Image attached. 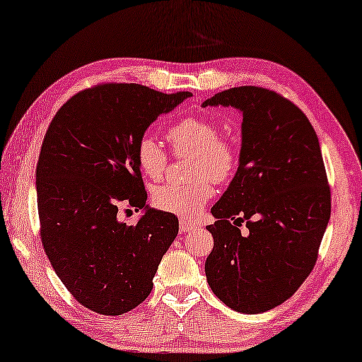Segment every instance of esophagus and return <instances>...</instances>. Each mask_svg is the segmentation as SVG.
<instances>
[{
  "instance_id": "esophagus-1",
  "label": "esophagus",
  "mask_w": 362,
  "mask_h": 362,
  "mask_svg": "<svg viewBox=\"0 0 362 362\" xmlns=\"http://www.w3.org/2000/svg\"><path fill=\"white\" fill-rule=\"evenodd\" d=\"M179 228H180V233L185 234V233H190V230H195L197 226L192 224V223H188V221H185V219H182Z\"/></svg>"
}]
</instances>
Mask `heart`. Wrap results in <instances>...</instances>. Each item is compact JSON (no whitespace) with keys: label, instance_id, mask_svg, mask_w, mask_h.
<instances>
[{"label":"heart","instance_id":"obj_1","mask_svg":"<svg viewBox=\"0 0 362 362\" xmlns=\"http://www.w3.org/2000/svg\"><path fill=\"white\" fill-rule=\"evenodd\" d=\"M167 141L177 154H193L192 177L198 179L192 183H165L153 192L156 208L180 218H195L204 204L213 197L214 183L228 182L237 167V149L228 138L219 136L216 123L203 117H188L167 129ZM134 158L139 170L149 180L163 179L167 154L160 144L144 134L138 139Z\"/></svg>","mask_w":362,"mask_h":362}]
</instances>
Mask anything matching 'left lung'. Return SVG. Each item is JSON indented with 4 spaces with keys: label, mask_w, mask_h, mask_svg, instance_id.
Returning a JSON list of instances; mask_svg holds the SVG:
<instances>
[{
    "label": "left lung",
    "mask_w": 362,
    "mask_h": 362,
    "mask_svg": "<svg viewBox=\"0 0 362 362\" xmlns=\"http://www.w3.org/2000/svg\"><path fill=\"white\" fill-rule=\"evenodd\" d=\"M208 105L242 113V143L234 179L211 208L218 221L206 226L214 247L204 273L226 305L260 314L289 299L317 262L332 211L319 138L304 112L273 90L240 86ZM244 220L247 235L236 228Z\"/></svg>",
    "instance_id": "8db88e82"
}]
</instances>
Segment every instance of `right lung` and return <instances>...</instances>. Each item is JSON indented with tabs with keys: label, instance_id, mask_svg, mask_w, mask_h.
<instances>
[{
	"label": "right lung",
	"instance_id": "right-lung-1",
	"mask_svg": "<svg viewBox=\"0 0 362 362\" xmlns=\"http://www.w3.org/2000/svg\"><path fill=\"white\" fill-rule=\"evenodd\" d=\"M190 95L100 84L73 95L47 129L35 172L42 244L74 299L97 314L141 304L179 234L175 214L148 206L134 148ZM122 206L144 216L128 225L117 219Z\"/></svg>",
	"mask_w": 362,
	"mask_h": 362
}]
</instances>
